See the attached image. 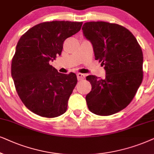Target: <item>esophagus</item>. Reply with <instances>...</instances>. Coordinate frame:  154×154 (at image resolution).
Instances as JSON below:
<instances>
[{
    "instance_id": "obj_1",
    "label": "esophagus",
    "mask_w": 154,
    "mask_h": 154,
    "mask_svg": "<svg viewBox=\"0 0 154 154\" xmlns=\"http://www.w3.org/2000/svg\"><path fill=\"white\" fill-rule=\"evenodd\" d=\"M77 79H78V80H82V79H84L85 78V74L77 73Z\"/></svg>"
}]
</instances>
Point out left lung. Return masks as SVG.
<instances>
[{"label": "left lung", "mask_w": 154, "mask_h": 154, "mask_svg": "<svg viewBox=\"0 0 154 154\" xmlns=\"http://www.w3.org/2000/svg\"><path fill=\"white\" fill-rule=\"evenodd\" d=\"M84 35L93 46L96 60L105 65L106 77H86L91 91L86 96L90 111L110 116L128 106L143 79V53L128 29L106 22H89L82 26Z\"/></svg>", "instance_id": "8db88e82"}]
</instances>
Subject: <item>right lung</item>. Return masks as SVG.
Wrapping results in <instances>:
<instances>
[{
  "instance_id": "add662e5",
  "label": "right lung",
  "mask_w": 154,
  "mask_h": 154,
  "mask_svg": "<svg viewBox=\"0 0 154 154\" xmlns=\"http://www.w3.org/2000/svg\"><path fill=\"white\" fill-rule=\"evenodd\" d=\"M82 22H42L29 29L18 41L11 75L22 103L38 116L56 118L65 113L77 82V76L58 72L49 64L60 56L63 42L81 29Z\"/></svg>"
}]
</instances>
